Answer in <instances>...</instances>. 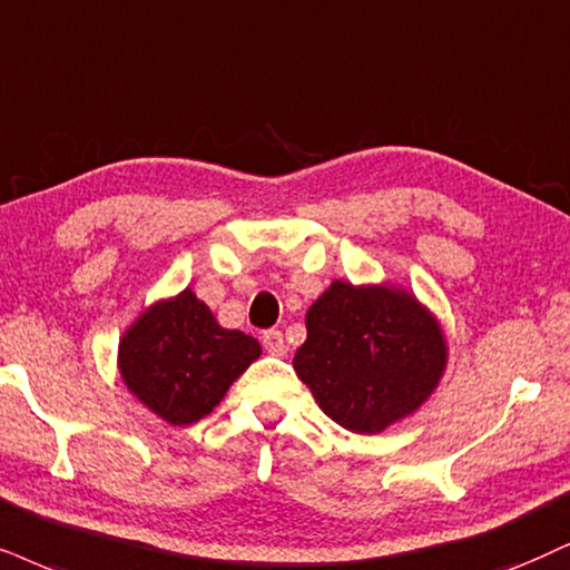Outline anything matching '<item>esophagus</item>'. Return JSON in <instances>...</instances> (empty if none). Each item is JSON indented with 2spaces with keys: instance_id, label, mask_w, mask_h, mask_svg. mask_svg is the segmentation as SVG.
<instances>
[{
  "instance_id": "34e87169",
  "label": "esophagus",
  "mask_w": 570,
  "mask_h": 570,
  "mask_svg": "<svg viewBox=\"0 0 570 570\" xmlns=\"http://www.w3.org/2000/svg\"><path fill=\"white\" fill-rule=\"evenodd\" d=\"M262 343H264V348L269 351L272 356H285L287 343H285L283 333H279V330H266V333L262 335Z\"/></svg>"
}]
</instances>
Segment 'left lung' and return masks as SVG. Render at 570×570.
<instances>
[{"label": "left lung", "instance_id": "left-lung-1", "mask_svg": "<svg viewBox=\"0 0 570 570\" xmlns=\"http://www.w3.org/2000/svg\"><path fill=\"white\" fill-rule=\"evenodd\" d=\"M293 356L322 412L354 433H381L431 396L444 335L412 296L335 279L306 314Z\"/></svg>", "mask_w": 570, "mask_h": 570}]
</instances>
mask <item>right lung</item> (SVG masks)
Wrapping results in <instances>:
<instances>
[{"label":"right lung","instance_id":"add662e5","mask_svg":"<svg viewBox=\"0 0 570 570\" xmlns=\"http://www.w3.org/2000/svg\"><path fill=\"white\" fill-rule=\"evenodd\" d=\"M258 354L256 338L216 325L193 291L145 312L118 351L129 391L171 425L198 423L214 412Z\"/></svg>","mask_w":570,"mask_h":570}]
</instances>
